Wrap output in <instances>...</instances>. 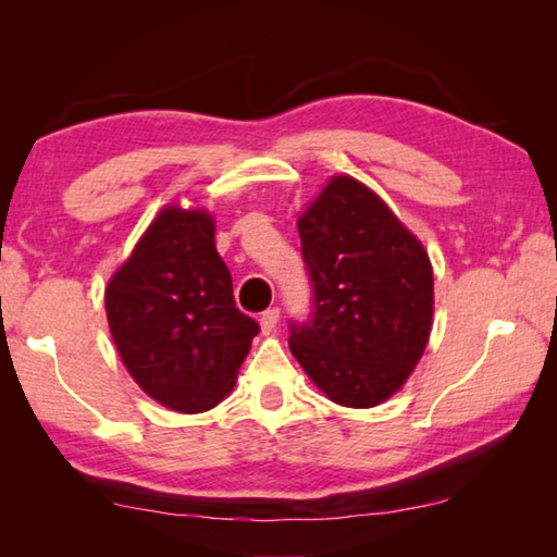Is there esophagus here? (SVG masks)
I'll return each mask as SVG.
<instances>
[{"mask_svg": "<svg viewBox=\"0 0 557 557\" xmlns=\"http://www.w3.org/2000/svg\"><path fill=\"white\" fill-rule=\"evenodd\" d=\"M277 321H280V309H268V311H263V315H260V327H263V333L268 335L275 330Z\"/></svg>", "mask_w": 557, "mask_h": 557, "instance_id": "esophagus-1", "label": "esophagus"}]
</instances>
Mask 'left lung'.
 I'll use <instances>...</instances> for the list:
<instances>
[{"label":"left lung","instance_id":"obj_1","mask_svg":"<svg viewBox=\"0 0 557 557\" xmlns=\"http://www.w3.org/2000/svg\"><path fill=\"white\" fill-rule=\"evenodd\" d=\"M313 311L289 323L301 369L342 407L405 385L429 345L433 268L421 242L369 186L333 176L299 218Z\"/></svg>","mask_w":557,"mask_h":557}]
</instances>
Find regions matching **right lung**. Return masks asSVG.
Returning a JSON list of instances; mask_svg holds the SVG:
<instances>
[{"mask_svg": "<svg viewBox=\"0 0 557 557\" xmlns=\"http://www.w3.org/2000/svg\"><path fill=\"white\" fill-rule=\"evenodd\" d=\"M110 333L146 395L174 411L230 393L258 323L236 309L206 210L168 206L104 289Z\"/></svg>", "mask_w": 557, "mask_h": 557, "instance_id": "add662e5", "label": "right lung"}]
</instances>
